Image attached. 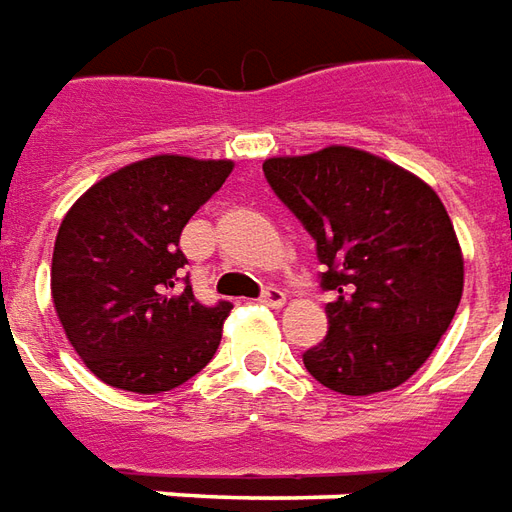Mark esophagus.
I'll use <instances>...</instances> for the list:
<instances>
[{"label":"esophagus","mask_w":512,"mask_h":512,"mask_svg":"<svg viewBox=\"0 0 512 512\" xmlns=\"http://www.w3.org/2000/svg\"><path fill=\"white\" fill-rule=\"evenodd\" d=\"M259 303H264V306H270V308H281L286 303V295L281 292V289L270 286V289H264V292H262Z\"/></svg>","instance_id":"esophagus-1"}]
</instances>
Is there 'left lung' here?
Instances as JSON below:
<instances>
[{
    "mask_svg": "<svg viewBox=\"0 0 512 512\" xmlns=\"http://www.w3.org/2000/svg\"><path fill=\"white\" fill-rule=\"evenodd\" d=\"M275 195L317 239L328 336L303 355L325 389L366 397L402 386L447 333L463 250L436 190L350 146L264 159Z\"/></svg>",
    "mask_w": 512,
    "mask_h": 512,
    "instance_id": "1",
    "label": "left lung"
}]
</instances>
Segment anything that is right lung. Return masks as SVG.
<instances>
[{"label": "right lung", "instance_id": "right-lung-1", "mask_svg": "<svg viewBox=\"0 0 512 512\" xmlns=\"http://www.w3.org/2000/svg\"><path fill=\"white\" fill-rule=\"evenodd\" d=\"M231 170V159L157 154L96 181L65 212L54 311L76 355L112 389L162 394L212 361L231 303L209 308L190 286L179 292V237Z\"/></svg>", "mask_w": 512, "mask_h": 512}]
</instances>
